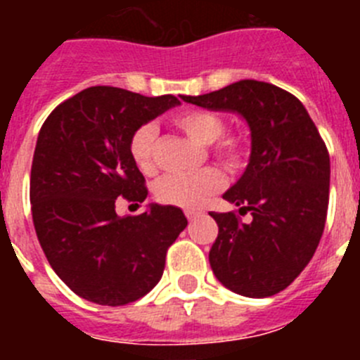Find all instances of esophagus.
<instances>
[{"label":"esophagus","instance_id":"obj_1","mask_svg":"<svg viewBox=\"0 0 360 360\" xmlns=\"http://www.w3.org/2000/svg\"><path fill=\"white\" fill-rule=\"evenodd\" d=\"M186 216H187V219H196L198 216H202V211H193V209H187Z\"/></svg>","mask_w":360,"mask_h":360}]
</instances>
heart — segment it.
I'll use <instances>...</instances> for the list:
<instances>
[{"mask_svg":"<svg viewBox=\"0 0 360 360\" xmlns=\"http://www.w3.org/2000/svg\"><path fill=\"white\" fill-rule=\"evenodd\" d=\"M173 124L186 133L196 144L212 146V153L227 169H238L243 162V146L234 136H222L225 129L224 119L211 110L193 108L173 115ZM155 144H157V128L153 124H144L136 128L129 139V155L142 173L155 171ZM225 186L221 171L207 167L189 176L167 174L160 178L155 186V196L165 205H176L184 209H198L207 202L214 193Z\"/></svg>","mask_w":360,"mask_h":360,"instance_id":"b5f03b06","label":"heart"}]
</instances>
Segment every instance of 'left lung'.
Returning a JSON list of instances; mask_svg holds the SVG:
<instances>
[{
  "label": "left lung",
  "mask_w": 360,
  "mask_h": 360,
  "mask_svg": "<svg viewBox=\"0 0 360 360\" xmlns=\"http://www.w3.org/2000/svg\"><path fill=\"white\" fill-rule=\"evenodd\" d=\"M182 101L211 111L238 113L250 129L243 174L224 193L241 212H209L218 238L209 263L225 288L269 297L303 272L319 245L330 196V155L307 108L269 82H234Z\"/></svg>",
  "instance_id": "obj_1"
}]
</instances>
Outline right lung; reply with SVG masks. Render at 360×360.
<instances>
[{"mask_svg":"<svg viewBox=\"0 0 360 360\" xmlns=\"http://www.w3.org/2000/svg\"><path fill=\"white\" fill-rule=\"evenodd\" d=\"M178 104L173 95L91 86L44 120L32 160V218L56 274L86 301L120 307L144 297L187 227L174 205L149 203L124 218L115 212L119 196L139 203L148 196L129 139Z\"/></svg>","mask_w":360,"mask_h":360,"instance_id":"1","label":"right lung"}]
</instances>
